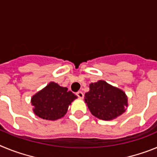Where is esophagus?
<instances>
[{"label":"esophagus","mask_w":157,"mask_h":157,"mask_svg":"<svg viewBox=\"0 0 157 157\" xmlns=\"http://www.w3.org/2000/svg\"><path fill=\"white\" fill-rule=\"evenodd\" d=\"M76 95L78 96V98H83V97H84V94H83V93L82 92V91H78V92L76 93Z\"/></svg>","instance_id":"obj_1"}]
</instances>
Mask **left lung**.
I'll use <instances>...</instances> for the list:
<instances>
[{"label": "left lung", "instance_id": "1", "mask_svg": "<svg viewBox=\"0 0 157 157\" xmlns=\"http://www.w3.org/2000/svg\"><path fill=\"white\" fill-rule=\"evenodd\" d=\"M84 101L93 116L102 120H114L128 106L125 93L103 80L90 84Z\"/></svg>", "mask_w": 157, "mask_h": 157}]
</instances>
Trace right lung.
<instances>
[{"label": "right lung", "mask_w": 157, "mask_h": 157, "mask_svg": "<svg viewBox=\"0 0 157 157\" xmlns=\"http://www.w3.org/2000/svg\"><path fill=\"white\" fill-rule=\"evenodd\" d=\"M77 98L67 87L51 82L31 98L33 112L38 117L47 120H56L63 117L69 105Z\"/></svg>", "instance_id": "1"}]
</instances>
